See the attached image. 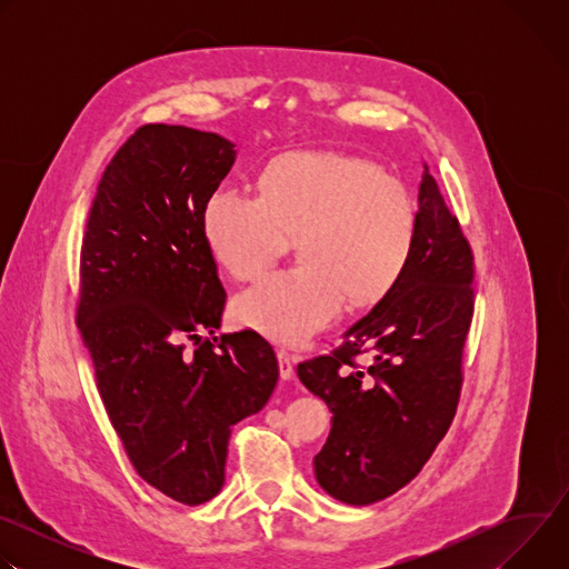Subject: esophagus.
<instances>
[{
  "label": "esophagus",
  "mask_w": 569,
  "mask_h": 569,
  "mask_svg": "<svg viewBox=\"0 0 569 569\" xmlns=\"http://www.w3.org/2000/svg\"><path fill=\"white\" fill-rule=\"evenodd\" d=\"M277 358H279V373L283 380H290L295 376V362H297V356L286 351V349H279L277 351Z\"/></svg>",
  "instance_id": "34e87169"
}]
</instances>
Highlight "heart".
Instances as JSON below:
<instances>
[{
	"label": "heart",
	"mask_w": 569,
	"mask_h": 569,
	"mask_svg": "<svg viewBox=\"0 0 569 569\" xmlns=\"http://www.w3.org/2000/svg\"><path fill=\"white\" fill-rule=\"evenodd\" d=\"M202 233L233 279L261 277L297 238L301 266L240 292L236 319L268 340L301 345L345 301H380L410 263L417 207L410 189L373 161L329 150L274 157L259 196L218 187L202 207Z\"/></svg>",
	"instance_id": "obj_1"
}]
</instances>
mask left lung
Masks as SVG:
<instances>
[{
    "label": "left lung",
    "mask_w": 569,
    "mask_h": 569,
    "mask_svg": "<svg viewBox=\"0 0 569 569\" xmlns=\"http://www.w3.org/2000/svg\"><path fill=\"white\" fill-rule=\"evenodd\" d=\"M472 250L428 167L417 238L398 283L297 376L333 412L315 477L345 505H373L410 483L448 432L472 319ZM369 352L367 368L355 358Z\"/></svg>",
    "instance_id": "1"
}]
</instances>
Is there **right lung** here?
<instances>
[{"mask_svg":"<svg viewBox=\"0 0 569 569\" xmlns=\"http://www.w3.org/2000/svg\"><path fill=\"white\" fill-rule=\"evenodd\" d=\"M233 161L216 132L141 126L99 182L80 250L76 323L106 412L137 475L189 507L218 496L231 428L279 380L259 333L201 340L227 301L202 207Z\"/></svg>","mask_w":569,"mask_h":569,"instance_id":"obj_1","label":"right lung"}]
</instances>
